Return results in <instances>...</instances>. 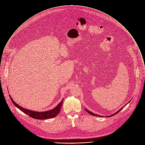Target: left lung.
Here are the masks:
<instances>
[{
  "mask_svg": "<svg viewBox=\"0 0 145 145\" xmlns=\"http://www.w3.org/2000/svg\"><path fill=\"white\" fill-rule=\"evenodd\" d=\"M124 107H122L121 109H120L118 112H117L116 113H114V114H112V116H107V117H111V116H114V115H115L116 114H117L120 111H121V110H122V109H123ZM85 110H86V111L88 112V113H89V114H91L92 116H97V117H102V116H99V115H98V114H94V113H92V112H90L89 110H88L86 109H85Z\"/></svg>",
  "mask_w": 145,
  "mask_h": 145,
  "instance_id": "1",
  "label": "left lung"
}]
</instances>
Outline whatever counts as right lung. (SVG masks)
Instances as JSON below:
<instances>
[{
	"mask_svg": "<svg viewBox=\"0 0 145 145\" xmlns=\"http://www.w3.org/2000/svg\"><path fill=\"white\" fill-rule=\"evenodd\" d=\"M10 98L12 102V103L15 105V106L16 107H17L18 109H20L21 111H22L23 112H24L25 114L28 115L29 117L35 118V119H37V120H46V119H48V118H54L60 112L61 106H62V103H63V100L55 108L47 111V112H35V111H32V110H29L26 109H24L22 107H21V106H20L18 104L16 103L13 99L12 98V97L9 95Z\"/></svg>",
	"mask_w": 145,
	"mask_h": 145,
	"instance_id": "right-lung-1",
	"label": "right lung"
}]
</instances>
